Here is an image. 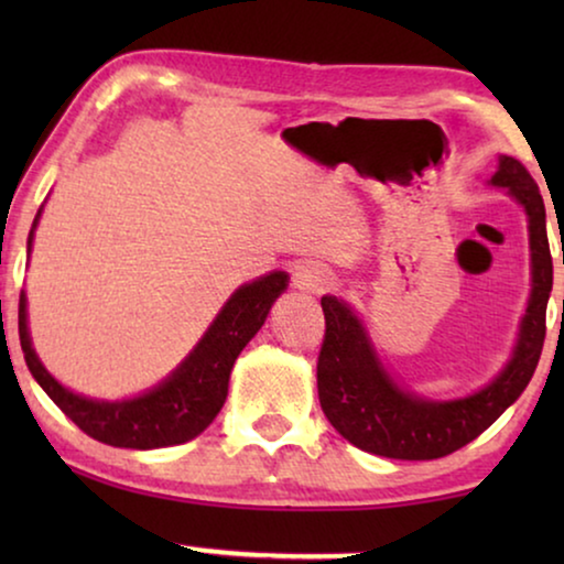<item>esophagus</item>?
<instances>
[{"label": "esophagus", "instance_id": "1", "mask_svg": "<svg viewBox=\"0 0 564 564\" xmlns=\"http://www.w3.org/2000/svg\"><path fill=\"white\" fill-rule=\"evenodd\" d=\"M292 282H295L297 290L313 292V295H318V292L328 290L330 272L323 264H318V261H303V264L295 267Z\"/></svg>", "mask_w": 564, "mask_h": 564}]
</instances>
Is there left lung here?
<instances>
[{
  "label": "left lung",
  "mask_w": 564,
  "mask_h": 564,
  "mask_svg": "<svg viewBox=\"0 0 564 564\" xmlns=\"http://www.w3.org/2000/svg\"><path fill=\"white\" fill-rule=\"evenodd\" d=\"M506 187L529 215L531 300L521 321V336L508 367L475 395L434 403L400 390L384 372L372 344L336 297H323L326 336L318 354V398L338 434L359 449L390 459H438L462 449L498 421V415L527 390L542 357L546 300L552 292V253L546 238L544 199L534 176L513 156H500L490 180Z\"/></svg>",
  "instance_id": "1"
}]
</instances>
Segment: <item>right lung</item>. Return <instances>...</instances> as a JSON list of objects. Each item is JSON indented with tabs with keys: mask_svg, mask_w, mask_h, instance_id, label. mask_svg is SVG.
<instances>
[{
	"mask_svg": "<svg viewBox=\"0 0 564 564\" xmlns=\"http://www.w3.org/2000/svg\"><path fill=\"white\" fill-rule=\"evenodd\" d=\"M30 241H33V234H30ZM288 280L290 276L284 272H272L236 290V295L207 328L197 349L182 361V367L159 388L141 398L122 400V403L74 395L53 380L30 344L25 295H20L18 313L20 346L37 384L87 436L110 446H122V449H159V446L184 444L203 434L220 413L236 357L264 326L269 307L288 288Z\"/></svg>",
	"mask_w": 564,
	"mask_h": 564,
	"instance_id": "right-lung-1",
	"label": "right lung"
}]
</instances>
